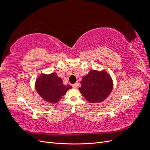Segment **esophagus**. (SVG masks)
<instances>
[{
  "mask_svg": "<svg viewBox=\"0 0 150 150\" xmlns=\"http://www.w3.org/2000/svg\"><path fill=\"white\" fill-rule=\"evenodd\" d=\"M72 87H73L74 88H78V85H77V83H75V84H73L72 85Z\"/></svg>",
  "mask_w": 150,
  "mask_h": 150,
  "instance_id": "34e87169",
  "label": "esophagus"
}]
</instances>
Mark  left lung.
<instances>
[{
    "instance_id": "8db88e82",
    "label": "left lung",
    "mask_w": 150,
    "mask_h": 150,
    "mask_svg": "<svg viewBox=\"0 0 150 150\" xmlns=\"http://www.w3.org/2000/svg\"><path fill=\"white\" fill-rule=\"evenodd\" d=\"M81 83L79 91L90 103L104 101L113 88L111 77L104 70H91L88 74L83 77Z\"/></svg>"
}]
</instances>
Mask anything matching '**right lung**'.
I'll return each instance as SVG.
<instances>
[{
    "label": "right lung",
    "instance_id": "obj_1",
    "mask_svg": "<svg viewBox=\"0 0 150 150\" xmlns=\"http://www.w3.org/2000/svg\"><path fill=\"white\" fill-rule=\"evenodd\" d=\"M72 88L69 84L65 85L56 72L51 74L42 73L36 79L35 89L45 101L56 103L59 101L67 91Z\"/></svg>",
    "mask_w": 150,
    "mask_h": 150
}]
</instances>
